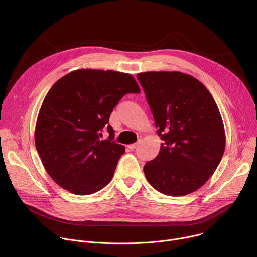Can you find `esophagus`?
<instances>
[{
	"mask_svg": "<svg viewBox=\"0 0 257 257\" xmlns=\"http://www.w3.org/2000/svg\"><path fill=\"white\" fill-rule=\"evenodd\" d=\"M137 146H138V144H137V143L129 144V145H128V149H129V150H131V151H133V150H135V149L137 148Z\"/></svg>",
	"mask_w": 257,
	"mask_h": 257,
	"instance_id": "obj_1",
	"label": "esophagus"
}]
</instances>
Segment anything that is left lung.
Segmentation results:
<instances>
[{"mask_svg": "<svg viewBox=\"0 0 257 257\" xmlns=\"http://www.w3.org/2000/svg\"><path fill=\"white\" fill-rule=\"evenodd\" d=\"M163 142L145 164L150 184L163 194L187 195L210 178L226 145L224 123L206 87L181 72L137 74Z\"/></svg>", "mask_w": 257, "mask_h": 257, "instance_id": "1", "label": "left lung"}]
</instances>
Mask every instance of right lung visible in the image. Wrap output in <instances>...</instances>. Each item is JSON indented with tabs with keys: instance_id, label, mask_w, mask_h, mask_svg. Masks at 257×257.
Masks as SVG:
<instances>
[{
	"instance_id": "1",
	"label": "right lung",
	"mask_w": 257,
	"mask_h": 257,
	"mask_svg": "<svg viewBox=\"0 0 257 257\" xmlns=\"http://www.w3.org/2000/svg\"><path fill=\"white\" fill-rule=\"evenodd\" d=\"M139 92L133 76L112 70H75L52 86L34 139L46 171L59 186L88 195L108 184L125 153L124 145L113 141L109 116L126 93ZM103 128L109 137L101 141Z\"/></svg>"
}]
</instances>
